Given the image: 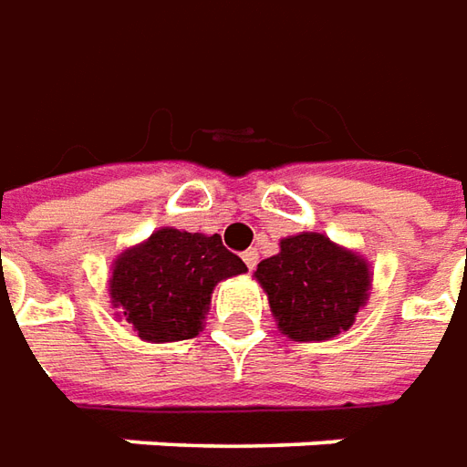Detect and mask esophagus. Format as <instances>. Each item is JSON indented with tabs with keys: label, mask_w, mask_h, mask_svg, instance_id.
Here are the masks:
<instances>
[{
	"label": "esophagus",
	"mask_w": 467,
	"mask_h": 467,
	"mask_svg": "<svg viewBox=\"0 0 467 467\" xmlns=\"http://www.w3.org/2000/svg\"><path fill=\"white\" fill-rule=\"evenodd\" d=\"M244 262H246V266H249V269H254V266L259 265V252H256V249L244 252Z\"/></svg>",
	"instance_id": "esophagus-1"
}]
</instances>
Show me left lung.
<instances>
[{"mask_svg":"<svg viewBox=\"0 0 467 467\" xmlns=\"http://www.w3.org/2000/svg\"><path fill=\"white\" fill-rule=\"evenodd\" d=\"M276 326L292 340H330L348 330L368 300L371 265L350 249L302 231L256 266Z\"/></svg>","mask_w":467,"mask_h":467,"instance_id":"8db88e82","label":"left lung"}]
</instances>
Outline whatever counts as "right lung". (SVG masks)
<instances>
[{
    "label": "right lung",
    "mask_w": 467,
    "mask_h": 467,
    "mask_svg": "<svg viewBox=\"0 0 467 467\" xmlns=\"http://www.w3.org/2000/svg\"><path fill=\"white\" fill-rule=\"evenodd\" d=\"M246 265L221 244V236L160 228L111 265L109 295L141 340L172 343L202 330L213 287L244 275Z\"/></svg>",
    "instance_id": "add662e5"
}]
</instances>
